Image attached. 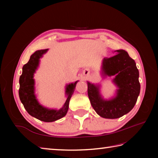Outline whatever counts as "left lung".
<instances>
[{
  "label": "left lung",
  "instance_id": "1",
  "mask_svg": "<svg viewBox=\"0 0 158 158\" xmlns=\"http://www.w3.org/2000/svg\"><path fill=\"white\" fill-rule=\"evenodd\" d=\"M116 52V55L102 60L104 74L116 76L113 80L118 88L116 97L104 100L100 94L99 85L87 81L88 95L93 108L99 116L110 119L118 118L132 110L140 93L139 74L135 61L124 50Z\"/></svg>",
  "mask_w": 158,
  "mask_h": 158
}]
</instances>
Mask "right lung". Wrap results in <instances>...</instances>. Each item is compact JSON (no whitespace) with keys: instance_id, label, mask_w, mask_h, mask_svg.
<instances>
[{"instance_id":"right-lung-1","label":"right lung","mask_w":158,"mask_h":158,"mask_svg":"<svg viewBox=\"0 0 158 158\" xmlns=\"http://www.w3.org/2000/svg\"><path fill=\"white\" fill-rule=\"evenodd\" d=\"M48 49L36 51L31 56L28 62L23 66L22 74L19 78V95L23 106L31 116L44 122H53L61 118L66 115L69 107V102L75 89L77 83H72L66 85L65 93L67 100L61 109H50L40 105L35 95L34 73L39 65L40 58Z\"/></svg>"}]
</instances>
